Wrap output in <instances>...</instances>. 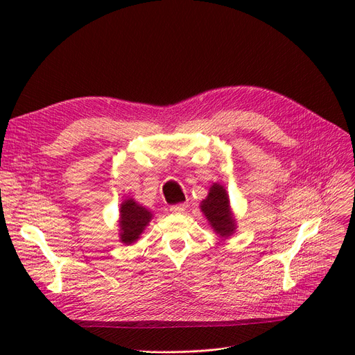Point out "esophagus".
I'll list each match as a JSON object with an SVG mask.
<instances>
[{"label":"esophagus","mask_w":355,"mask_h":355,"mask_svg":"<svg viewBox=\"0 0 355 355\" xmlns=\"http://www.w3.org/2000/svg\"><path fill=\"white\" fill-rule=\"evenodd\" d=\"M189 204L187 202H180V204H174V206L170 207V210L173 213H182L185 209H187Z\"/></svg>","instance_id":"esophagus-1"}]
</instances>
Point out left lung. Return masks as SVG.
<instances>
[{
  "instance_id": "8db88e82",
  "label": "left lung",
  "mask_w": 355,
  "mask_h": 355,
  "mask_svg": "<svg viewBox=\"0 0 355 355\" xmlns=\"http://www.w3.org/2000/svg\"><path fill=\"white\" fill-rule=\"evenodd\" d=\"M200 209L207 217L210 226L221 237H229L236 230V220L230 210V200L226 189L214 182L209 196L200 204Z\"/></svg>"
}]
</instances>
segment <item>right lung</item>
Returning <instances> with one entry per match:
<instances>
[{"mask_svg": "<svg viewBox=\"0 0 355 355\" xmlns=\"http://www.w3.org/2000/svg\"><path fill=\"white\" fill-rule=\"evenodd\" d=\"M153 214L134 198H128L121 204L119 209V236L125 245H132L151 221Z\"/></svg>", "mask_w": 355, "mask_h": 355, "instance_id": "add662e5", "label": "right lung"}]
</instances>
